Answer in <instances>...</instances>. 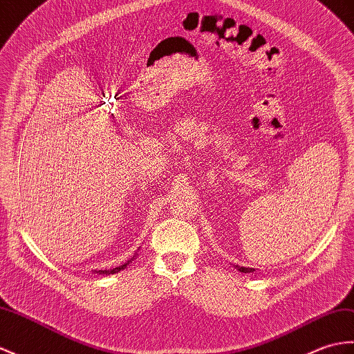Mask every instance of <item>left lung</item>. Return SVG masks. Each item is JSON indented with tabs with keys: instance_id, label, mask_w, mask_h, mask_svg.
Returning a JSON list of instances; mask_svg holds the SVG:
<instances>
[{
	"instance_id": "1",
	"label": "left lung",
	"mask_w": 354,
	"mask_h": 354,
	"mask_svg": "<svg viewBox=\"0 0 354 354\" xmlns=\"http://www.w3.org/2000/svg\"><path fill=\"white\" fill-rule=\"evenodd\" d=\"M235 268L240 270L241 273H252V271H254V268H245V267H240V266H235Z\"/></svg>"
}]
</instances>
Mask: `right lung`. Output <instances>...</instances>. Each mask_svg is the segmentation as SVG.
Returning <instances> with one entry per match:
<instances>
[{
    "mask_svg": "<svg viewBox=\"0 0 354 354\" xmlns=\"http://www.w3.org/2000/svg\"><path fill=\"white\" fill-rule=\"evenodd\" d=\"M134 259V258H133ZM133 259H129V261H127L125 262V264H123V266H119V267H116V268H110V270H97L96 271V273H100V274H116V273H119V271L120 270H123V268H127V266L129 264V262L131 261H133Z\"/></svg>",
    "mask_w": 354,
    "mask_h": 354,
    "instance_id": "obj_1",
    "label": "right lung"
}]
</instances>
